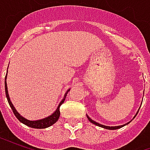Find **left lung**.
Returning <instances> with one entry per match:
<instances>
[{
  "instance_id": "8db88e82",
  "label": "left lung",
  "mask_w": 150,
  "mask_h": 150,
  "mask_svg": "<svg viewBox=\"0 0 150 150\" xmlns=\"http://www.w3.org/2000/svg\"><path fill=\"white\" fill-rule=\"evenodd\" d=\"M137 116V115H136ZM135 117V116H134ZM88 120H89V121L90 122H91L92 124H94V125H96L97 126H100V127H102V128H104V129H120V128H121V127H123V126H125V125H120V126H114V127H110V126H105V125H100V124H99V123L96 122V121H94V120H92L90 118V117H88ZM129 124V123H128Z\"/></svg>"
}]
</instances>
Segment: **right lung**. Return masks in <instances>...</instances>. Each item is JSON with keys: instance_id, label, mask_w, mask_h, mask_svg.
<instances>
[{"instance_id": "right-lung-1", "label": "right lung", "mask_w": 150, "mask_h": 150, "mask_svg": "<svg viewBox=\"0 0 150 150\" xmlns=\"http://www.w3.org/2000/svg\"><path fill=\"white\" fill-rule=\"evenodd\" d=\"M6 76H7V74H6ZM6 76H5V80H6ZM5 94H6V97H7V100H8V104L10 105V107H11L12 110H13V112L15 115V116L17 117L18 119V120L21 122L22 124H24L25 125L29 126V127H31V128H34V129H46V128H48L50 126H51L52 125H54V123L57 122V120H59V116H60V110H59V108L60 106L62 105V104L64 102L65 100V98L67 94V92H68L70 90L67 91V92L66 93L65 96L63 98V100H62L61 102H60V104H59V107L58 108L56 109V111L54 112L53 113L52 115H50L48 117H46V118H44V119L39 120H34V121H32V120H29L25 119L24 117H22V116L19 114V113L16 111L15 109V108L13 107V105L12 104V102L9 100V96H8V90H7V83H6V81H5Z\"/></svg>"}]
</instances>
